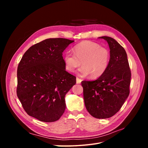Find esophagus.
<instances>
[{"label": "esophagus", "instance_id": "esophagus-1", "mask_svg": "<svg viewBox=\"0 0 148 148\" xmlns=\"http://www.w3.org/2000/svg\"><path fill=\"white\" fill-rule=\"evenodd\" d=\"M82 81V79H81V78H79L77 77V84L81 83Z\"/></svg>", "mask_w": 148, "mask_h": 148}]
</instances>
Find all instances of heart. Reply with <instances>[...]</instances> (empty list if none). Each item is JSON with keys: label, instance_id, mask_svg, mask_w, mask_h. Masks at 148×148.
Instances as JSON below:
<instances>
[{"label": "heart", "instance_id": "obj_1", "mask_svg": "<svg viewBox=\"0 0 148 148\" xmlns=\"http://www.w3.org/2000/svg\"><path fill=\"white\" fill-rule=\"evenodd\" d=\"M74 53L67 52L64 57L66 69L72 72L80 65L78 70L82 76L90 75L92 78L100 77L108 68L110 53L106 47L91 41H83L76 45Z\"/></svg>", "mask_w": 148, "mask_h": 148}]
</instances>
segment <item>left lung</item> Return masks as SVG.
<instances>
[{
  "label": "left lung",
  "mask_w": 148,
  "mask_h": 148,
  "mask_svg": "<svg viewBox=\"0 0 148 148\" xmlns=\"http://www.w3.org/2000/svg\"><path fill=\"white\" fill-rule=\"evenodd\" d=\"M109 44V65L95 81H83L84 104L96 119H108L118 112L130 94L131 71L124 48L113 38L102 36Z\"/></svg>",
  "instance_id": "left-lung-1"
}]
</instances>
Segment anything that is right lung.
<instances>
[{
	"mask_svg": "<svg viewBox=\"0 0 148 148\" xmlns=\"http://www.w3.org/2000/svg\"><path fill=\"white\" fill-rule=\"evenodd\" d=\"M74 41L50 38L30 47L17 69L16 95L29 116L53 122L63 115L65 96L76 84L65 70L62 52Z\"/></svg>",
	"mask_w": 148,
	"mask_h": 148,
	"instance_id": "right-lung-1",
	"label": "right lung"
}]
</instances>
